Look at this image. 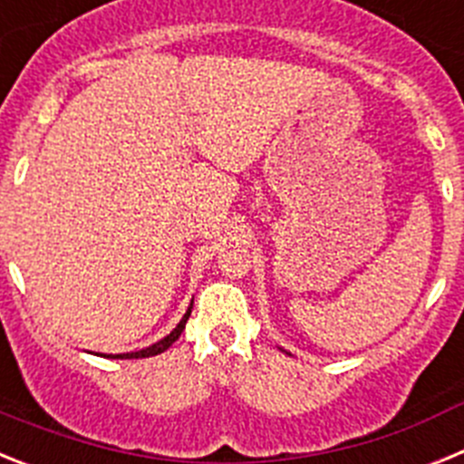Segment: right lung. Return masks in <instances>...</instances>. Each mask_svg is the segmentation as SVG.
Returning <instances> with one entry per match:
<instances>
[{
	"label": "right lung",
	"instance_id": "add662e5",
	"mask_svg": "<svg viewBox=\"0 0 464 464\" xmlns=\"http://www.w3.org/2000/svg\"><path fill=\"white\" fill-rule=\"evenodd\" d=\"M190 311H192V304L188 306V311H186V315H183L181 318V323H179V325L174 327V330L169 332V334H167L165 339H160L158 343H153V346H149V348H141V351H134V353H118V355H109V358H121V360H132V358H150V355H158V353H165L167 348L171 346V343L176 342V339L181 337V332L186 330V323H188V318H190Z\"/></svg>",
	"mask_w": 464,
	"mask_h": 464
}]
</instances>
